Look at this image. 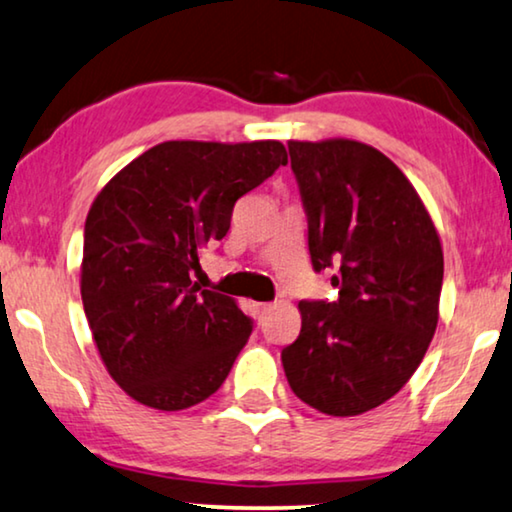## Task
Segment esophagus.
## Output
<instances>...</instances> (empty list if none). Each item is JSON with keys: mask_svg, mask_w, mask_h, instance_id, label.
<instances>
[{"mask_svg": "<svg viewBox=\"0 0 512 512\" xmlns=\"http://www.w3.org/2000/svg\"><path fill=\"white\" fill-rule=\"evenodd\" d=\"M271 308H273V304H257V313L264 315V313H269Z\"/></svg>", "mask_w": 512, "mask_h": 512, "instance_id": "1", "label": "esophagus"}]
</instances>
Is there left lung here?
<instances>
[{"label":"left lung","mask_w":512,"mask_h":512,"mask_svg":"<svg viewBox=\"0 0 512 512\" xmlns=\"http://www.w3.org/2000/svg\"><path fill=\"white\" fill-rule=\"evenodd\" d=\"M315 271L336 301H299L280 352L292 392L320 413L362 415L408 383L438 325L441 239L390 157L350 139L287 141Z\"/></svg>","instance_id":"obj_1"}]
</instances>
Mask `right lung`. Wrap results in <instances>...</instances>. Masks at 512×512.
<instances>
[{
  "label": "right lung",
  "instance_id": "add662e5",
  "mask_svg": "<svg viewBox=\"0 0 512 512\" xmlns=\"http://www.w3.org/2000/svg\"><path fill=\"white\" fill-rule=\"evenodd\" d=\"M287 164L280 141H164L118 171L85 220L81 297L111 378L157 410H183L225 383L253 320L192 283L227 234L236 199Z\"/></svg>",
  "mask_w": 512,
  "mask_h": 512
}]
</instances>
